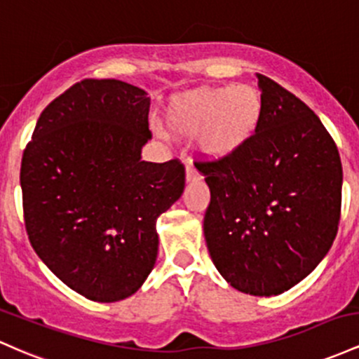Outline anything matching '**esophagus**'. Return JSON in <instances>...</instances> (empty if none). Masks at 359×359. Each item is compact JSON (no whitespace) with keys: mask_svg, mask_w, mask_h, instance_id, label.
Returning a JSON list of instances; mask_svg holds the SVG:
<instances>
[{"mask_svg":"<svg viewBox=\"0 0 359 359\" xmlns=\"http://www.w3.org/2000/svg\"><path fill=\"white\" fill-rule=\"evenodd\" d=\"M200 178V172L196 171V168L191 163L187 164V181H195Z\"/></svg>","mask_w":359,"mask_h":359,"instance_id":"1","label":"esophagus"}]
</instances>
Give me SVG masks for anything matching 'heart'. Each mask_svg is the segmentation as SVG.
I'll list each match as a JSON object with an SVG mask.
<instances>
[{
  "instance_id": "heart-1",
  "label": "heart",
  "mask_w": 359,
  "mask_h": 359,
  "mask_svg": "<svg viewBox=\"0 0 359 359\" xmlns=\"http://www.w3.org/2000/svg\"><path fill=\"white\" fill-rule=\"evenodd\" d=\"M263 100L249 84L200 88L175 98L168 123L178 135L196 137L201 154L212 159L241 151L259 127Z\"/></svg>"
}]
</instances>
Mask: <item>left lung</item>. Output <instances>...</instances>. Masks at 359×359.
Returning a JSON list of instances; mask_svg holds the SVG:
<instances>
[{
    "label": "left lung",
    "mask_w": 359,
    "mask_h": 359,
    "mask_svg": "<svg viewBox=\"0 0 359 359\" xmlns=\"http://www.w3.org/2000/svg\"><path fill=\"white\" fill-rule=\"evenodd\" d=\"M263 116L236 154L201 161L210 188L203 232L213 264L239 292L280 295L316 269L336 239L342 166L319 116L256 74Z\"/></svg>",
    "instance_id": "obj_1"
}]
</instances>
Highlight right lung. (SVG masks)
I'll return each mask as SVG.
<instances>
[{"label": "right lung", "mask_w": 359, "mask_h": 359, "mask_svg": "<svg viewBox=\"0 0 359 359\" xmlns=\"http://www.w3.org/2000/svg\"><path fill=\"white\" fill-rule=\"evenodd\" d=\"M146 91L83 79L40 114L20 169L23 219L40 259L79 295L118 302L158 256L156 220L184 190V166L140 161Z\"/></svg>", "instance_id": "obj_1"}]
</instances>
